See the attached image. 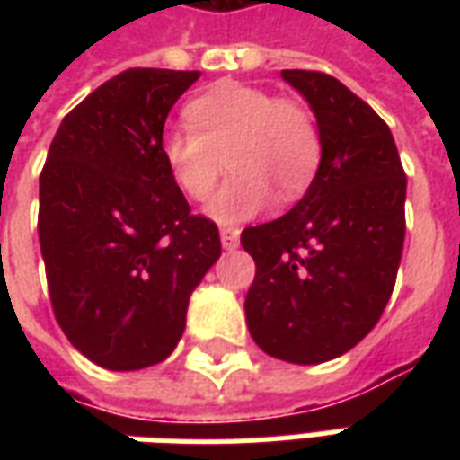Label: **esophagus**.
Returning <instances> with one entry per match:
<instances>
[{"label":"esophagus","instance_id":"esophagus-1","mask_svg":"<svg viewBox=\"0 0 460 460\" xmlns=\"http://www.w3.org/2000/svg\"><path fill=\"white\" fill-rule=\"evenodd\" d=\"M219 236H221V246L231 251V249H236V246H239L241 231L236 229V226H221Z\"/></svg>","mask_w":460,"mask_h":460}]
</instances>
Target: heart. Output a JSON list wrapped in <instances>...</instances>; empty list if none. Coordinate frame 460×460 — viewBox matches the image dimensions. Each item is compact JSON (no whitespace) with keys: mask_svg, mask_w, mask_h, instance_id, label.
I'll use <instances>...</instances> for the list:
<instances>
[{"mask_svg":"<svg viewBox=\"0 0 460 460\" xmlns=\"http://www.w3.org/2000/svg\"><path fill=\"white\" fill-rule=\"evenodd\" d=\"M184 113L190 125L162 132V157L191 199L209 197L229 160L234 172L207 207L214 219H249L269 204L273 190L293 199L318 172V125L296 98L221 81L190 101Z\"/></svg>","mask_w":460,"mask_h":460,"instance_id":"obj_1","label":"heart"}]
</instances>
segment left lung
Segmentation results:
<instances>
[{"label":"left lung","instance_id":"8db88e82","mask_svg":"<svg viewBox=\"0 0 460 460\" xmlns=\"http://www.w3.org/2000/svg\"><path fill=\"white\" fill-rule=\"evenodd\" d=\"M280 75L315 113L320 167L288 214L241 234L256 261L243 308L266 355L320 365L365 338L394 290L406 174L386 122L338 78Z\"/></svg>","mask_w":460,"mask_h":460}]
</instances>
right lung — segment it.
Instances as JSON below:
<instances>
[{
    "mask_svg": "<svg viewBox=\"0 0 460 460\" xmlns=\"http://www.w3.org/2000/svg\"><path fill=\"white\" fill-rule=\"evenodd\" d=\"M199 71L128 68L56 130L39 177V243L58 325L95 365L132 372L172 355L191 290L221 256L162 157L172 105Z\"/></svg>",
    "mask_w": 460,
    "mask_h": 460,
    "instance_id": "right-lung-1",
    "label": "right lung"
}]
</instances>
